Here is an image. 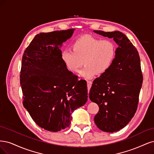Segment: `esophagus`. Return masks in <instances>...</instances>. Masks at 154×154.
Here are the masks:
<instances>
[{
    "label": "esophagus",
    "mask_w": 154,
    "mask_h": 154,
    "mask_svg": "<svg viewBox=\"0 0 154 154\" xmlns=\"http://www.w3.org/2000/svg\"><path fill=\"white\" fill-rule=\"evenodd\" d=\"M91 84H92L91 81H87V86H88V88L89 90H90V89L91 87Z\"/></svg>",
    "instance_id": "34e87169"
}]
</instances>
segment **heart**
<instances>
[{
  "instance_id": "1",
  "label": "heart",
  "mask_w": 154,
  "mask_h": 154,
  "mask_svg": "<svg viewBox=\"0 0 154 154\" xmlns=\"http://www.w3.org/2000/svg\"><path fill=\"white\" fill-rule=\"evenodd\" d=\"M72 50H63L61 60L72 72H78L84 64L86 66L80 75L86 79L106 73L116 56V46L112 41L88 36L76 39L72 44Z\"/></svg>"
}]
</instances>
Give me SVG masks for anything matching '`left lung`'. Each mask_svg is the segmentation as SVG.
Here are the masks:
<instances>
[{
	"label": "left lung",
	"mask_w": 154,
	"mask_h": 154,
	"mask_svg": "<svg viewBox=\"0 0 154 154\" xmlns=\"http://www.w3.org/2000/svg\"><path fill=\"white\" fill-rule=\"evenodd\" d=\"M113 38L118 47L109 70L94 80L89 97L98 104L94 121L103 132L120 131L128 123L137 110L143 75L140 58L136 47L120 31H93Z\"/></svg>",
	"instance_id": "8db88e82"
}]
</instances>
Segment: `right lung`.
I'll use <instances>...</instances> for the list:
<instances>
[{
    "mask_svg": "<svg viewBox=\"0 0 154 154\" xmlns=\"http://www.w3.org/2000/svg\"><path fill=\"white\" fill-rule=\"evenodd\" d=\"M75 29L35 36L22 60L23 105L38 126L58 132L70 126L72 114L88 100L85 82L77 81L61 58V47Z\"/></svg>",
    "mask_w": 154,
    "mask_h": 154,
    "instance_id": "right-lung-1",
    "label": "right lung"
}]
</instances>
